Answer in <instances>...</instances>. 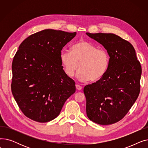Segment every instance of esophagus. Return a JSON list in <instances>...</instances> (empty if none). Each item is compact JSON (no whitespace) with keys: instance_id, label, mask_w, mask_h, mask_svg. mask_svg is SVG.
Returning <instances> with one entry per match:
<instances>
[{"instance_id":"esophagus-1","label":"esophagus","mask_w":148,"mask_h":148,"mask_svg":"<svg viewBox=\"0 0 148 148\" xmlns=\"http://www.w3.org/2000/svg\"><path fill=\"white\" fill-rule=\"evenodd\" d=\"M75 87H76V89L77 90H80L82 89V87L81 86H80V85H79V84H76L75 85Z\"/></svg>"}]
</instances>
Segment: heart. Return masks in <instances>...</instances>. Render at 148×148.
<instances>
[{"instance_id":"1","label":"heart","mask_w":148,"mask_h":148,"mask_svg":"<svg viewBox=\"0 0 148 148\" xmlns=\"http://www.w3.org/2000/svg\"><path fill=\"white\" fill-rule=\"evenodd\" d=\"M60 60L65 73L68 77H73L80 67L77 74L79 80L97 82L107 71L110 56L104 49L97 48L87 41H80L71 47V52L62 51Z\"/></svg>"}]
</instances>
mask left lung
<instances>
[{"instance_id": "8db88e82", "label": "left lung", "mask_w": 148, "mask_h": 148, "mask_svg": "<svg viewBox=\"0 0 148 148\" xmlns=\"http://www.w3.org/2000/svg\"><path fill=\"white\" fill-rule=\"evenodd\" d=\"M86 34L101 44L110 56L103 78L84 88L86 114L92 122L110 125L123 118L138 98L142 66L128 41L113 34Z\"/></svg>"}]
</instances>
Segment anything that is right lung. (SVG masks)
Wrapping results in <instances>:
<instances>
[{"label":"right lung","instance_id":"obj_1","mask_svg":"<svg viewBox=\"0 0 148 148\" xmlns=\"http://www.w3.org/2000/svg\"><path fill=\"white\" fill-rule=\"evenodd\" d=\"M76 32L45 29L28 36L20 45L12 64L11 90L26 117L49 122L59 114L75 92V82L64 72L62 48Z\"/></svg>","mask_w":148,"mask_h":148}]
</instances>
